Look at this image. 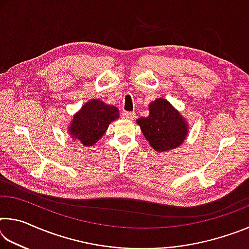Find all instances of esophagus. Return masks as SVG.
<instances>
[{"label": "esophagus", "mask_w": 249, "mask_h": 249, "mask_svg": "<svg viewBox=\"0 0 249 249\" xmlns=\"http://www.w3.org/2000/svg\"><path fill=\"white\" fill-rule=\"evenodd\" d=\"M135 116H136V114H135L134 112H129V111H124L123 113H122V117L125 120H134Z\"/></svg>", "instance_id": "1"}]
</instances>
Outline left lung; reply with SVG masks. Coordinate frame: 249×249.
Returning a JSON list of instances; mask_svg holds the SVG:
<instances>
[{
  "instance_id": "obj_1",
  "label": "left lung",
  "mask_w": 249,
  "mask_h": 249,
  "mask_svg": "<svg viewBox=\"0 0 249 249\" xmlns=\"http://www.w3.org/2000/svg\"><path fill=\"white\" fill-rule=\"evenodd\" d=\"M146 140L156 151L174 149L188 134L187 124L168 101L158 99L149 105V115L137 120Z\"/></svg>"
}]
</instances>
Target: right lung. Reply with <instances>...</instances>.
<instances>
[{"label":"right lung","mask_w":249,"mask_h":249,"mask_svg":"<svg viewBox=\"0 0 249 249\" xmlns=\"http://www.w3.org/2000/svg\"><path fill=\"white\" fill-rule=\"evenodd\" d=\"M117 117V107L104 104L102 101L92 100L73 116L70 133L84 146H91L103 136L108 124Z\"/></svg>","instance_id":"obj_1"}]
</instances>
